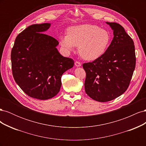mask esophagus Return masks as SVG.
Here are the masks:
<instances>
[{"mask_svg":"<svg viewBox=\"0 0 146 146\" xmlns=\"http://www.w3.org/2000/svg\"><path fill=\"white\" fill-rule=\"evenodd\" d=\"M81 65V63L80 62H78V61H76V62H75V66H76V67H80Z\"/></svg>","mask_w":146,"mask_h":146,"instance_id":"1","label":"esophagus"}]
</instances>
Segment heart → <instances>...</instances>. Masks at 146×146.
Instances as JSON below:
<instances>
[{"label":"heart","instance_id":"obj_1","mask_svg":"<svg viewBox=\"0 0 146 146\" xmlns=\"http://www.w3.org/2000/svg\"><path fill=\"white\" fill-rule=\"evenodd\" d=\"M68 34L60 36L61 46L69 53L78 46V52L83 59L95 60L102 56L110 45L111 36L107 30L98 25L85 24L71 26Z\"/></svg>","mask_w":146,"mask_h":146}]
</instances>
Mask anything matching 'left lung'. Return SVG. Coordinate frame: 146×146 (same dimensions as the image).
Masks as SVG:
<instances>
[{"label": "left lung", "mask_w": 146, "mask_h": 146, "mask_svg": "<svg viewBox=\"0 0 146 146\" xmlns=\"http://www.w3.org/2000/svg\"><path fill=\"white\" fill-rule=\"evenodd\" d=\"M113 31V38L105 54L84 63L86 93L94 100L105 102L122 95L129 86L135 68L133 41L122 26L106 23Z\"/></svg>", "instance_id": "obj_1"}]
</instances>
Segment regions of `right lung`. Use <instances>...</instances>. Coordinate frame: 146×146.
<instances>
[{
  "instance_id": "add662e5",
  "label": "right lung",
  "mask_w": 146,
  "mask_h": 146,
  "mask_svg": "<svg viewBox=\"0 0 146 146\" xmlns=\"http://www.w3.org/2000/svg\"><path fill=\"white\" fill-rule=\"evenodd\" d=\"M50 23L30 25L17 35L11 50L13 76L26 94L47 100L58 93L61 78L74 66V61L61 55L58 41L44 33Z\"/></svg>"
}]
</instances>
